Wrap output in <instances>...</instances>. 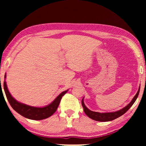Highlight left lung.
Returning <instances> with one entry per match:
<instances>
[{
	"mask_svg": "<svg viewBox=\"0 0 146 146\" xmlns=\"http://www.w3.org/2000/svg\"><path fill=\"white\" fill-rule=\"evenodd\" d=\"M139 90H140V86H139L138 90H137L136 94L135 95V96L133 98V99L131 100V101L127 104L126 106L123 108L122 109L119 110L112 111V112H104V113H100V112H97V111H92L90 110H89L88 108L86 106L84 102V98L82 100V105L84 108V111L86 114L90 118L94 119V120L98 121H111L113 119L117 118L121 115L126 112L131 107V106L133 104V103L135 102V101L136 100L137 98V96L139 95Z\"/></svg>",
	"mask_w": 146,
	"mask_h": 146,
	"instance_id": "1",
	"label": "left lung"
}]
</instances>
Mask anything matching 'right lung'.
<instances>
[{
	"instance_id": "right-lung-1",
	"label": "right lung",
	"mask_w": 146,
	"mask_h": 146,
	"mask_svg": "<svg viewBox=\"0 0 146 146\" xmlns=\"http://www.w3.org/2000/svg\"><path fill=\"white\" fill-rule=\"evenodd\" d=\"M6 77H7V75L5 74V79H6ZM4 90H5L6 96L9 104L17 113L26 118L34 119V120H41V119H46L51 116L56 111L62 98L68 91V90L60 94L50 104L44 107L31 106L18 102L12 96L11 93L9 92L5 80L4 82Z\"/></svg>"
}]
</instances>
